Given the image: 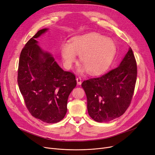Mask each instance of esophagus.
Instances as JSON below:
<instances>
[{
  "label": "esophagus",
  "instance_id": "esophagus-1",
  "mask_svg": "<svg viewBox=\"0 0 155 155\" xmlns=\"http://www.w3.org/2000/svg\"><path fill=\"white\" fill-rule=\"evenodd\" d=\"M76 80H77V82L78 85L82 84V78H81L80 77H77L76 78Z\"/></svg>",
  "mask_w": 155,
  "mask_h": 155
}]
</instances>
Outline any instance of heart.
<instances>
[{
	"label": "heart",
	"instance_id": "heart-1",
	"mask_svg": "<svg viewBox=\"0 0 155 155\" xmlns=\"http://www.w3.org/2000/svg\"><path fill=\"white\" fill-rule=\"evenodd\" d=\"M61 51L67 69L71 68L78 54L84 65L80 67L78 71L88 70L91 74L97 75L109 67L114 58L116 46L110 38L94 33L72 39L70 45H63Z\"/></svg>",
	"mask_w": 155,
	"mask_h": 155
}]
</instances>
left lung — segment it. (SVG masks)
Wrapping results in <instances>:
<instances>
[{"label": "left lung", "mask_w": 155, "mask_h": 155, "mask_svg": "<svg viewBox=\"0 0 155 155\" xmlns=\"http://www.w3.org/2000/svg\"><path fill=\"white\" fill-rule=\"evenodd\" d=\"M136 77V62L129 48L117 68L82 82L89 116L95 121L106 123L123 115L131 103Z\"/></svg>", "instance_id": "left-lung-1"}]
</instances>
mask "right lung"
Returning <instances> with one entry per match:
<instances>
[{"label":"right lung","instance_id":"1","mask_svg":"<svg viewBox=\"0 0 155 155\" xmlns=\"http://www.w3.org/2000/svg\"><path fill=\"white\" fill-rule=\"evenodd\" d=\"M49 29L38 31L20 54L18 83L31 115L46 123L62 120L67 111L68 96L77 85L75 75L64 71L53 55L36 39Z\"/></svg>","mask_w":155,"mask_h":155}]
</instances>
